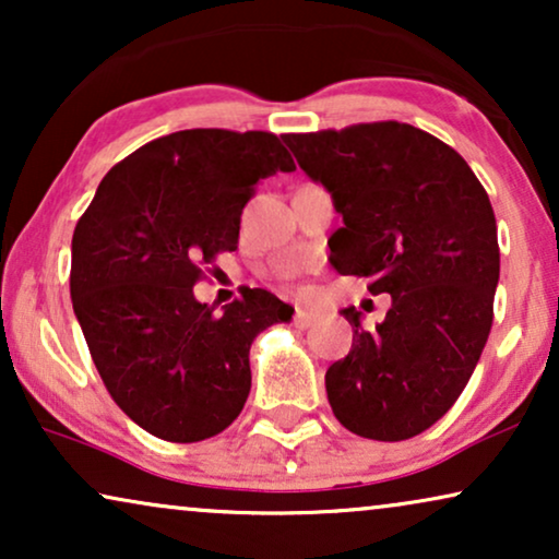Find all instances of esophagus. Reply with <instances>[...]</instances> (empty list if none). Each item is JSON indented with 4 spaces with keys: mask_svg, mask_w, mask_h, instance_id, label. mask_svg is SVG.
<instances>
[{
    "mask_svg": "<svg viewBox=\"0 0 559 559\" xmlns=\"http://www.w3.org/2000/svg\"><path fill=\"white\" fill-rule=\"evenodd\" d=\"M316 320H318L316 312L302 310V308L295 310V325H297V328H310L312 323H316Z\"/></svg>",
    "mask_w": 559,
    "mask_h": 559,
    "instance_id": "1",
    "label": "esophagus"
}]
</instances>
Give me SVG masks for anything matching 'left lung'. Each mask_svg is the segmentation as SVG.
<instances>
[{"label":"left lung","instance_id":"obj_1","mask_svg":"<svg viewBox=\"0 0 559 559\" xmlns=\"http://www.w3.org/2000/svg\"><path fill=\"white\" fill-rule=\"evenodd\" d=\"M297 165L333 195L343 226L331 264L392 295L386 318L325 371L333 415L369 440L415 438L453 407L493 323L499 239L491 201L468 163L400 121L285 134Z\"/></svg>","mask_w":559,"mask_h":559}]
</instances>
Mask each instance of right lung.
Listing matches in <instances>:
<instances>
[{
	"mask_svg": "<svg viewBox=\"0 0 559 559\" xmlns=\"http://www.w3.org/2000/svg\"><path fill=\"white\" fill-rule=\"evenodd\" d=\"M272 132L182 129L114 165L71 243L73 312L111 400L155 438L198 442L239 417L249 348L293 308L251 289L216 316L203 264L239 243L259 180L293 173Z\"/></svg>",
	"mask_w": 559,
	"mask_h": 559,
	"instance_id": "right-lung-1",
	"label": "right lung"
}]
</instances>
